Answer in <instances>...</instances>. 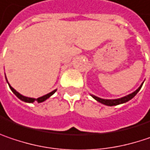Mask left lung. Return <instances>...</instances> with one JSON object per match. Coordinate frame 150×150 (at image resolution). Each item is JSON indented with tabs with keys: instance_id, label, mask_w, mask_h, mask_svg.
<instances>
[{
	"instance_id": "left-lung-1",
	"label": "left lung",
	"mask_w": 150,
	"mask_h": 150,
	"mask_svg": "<svg viewBox=\"0 0 150 150\" xmlns=\"http://www.w3.org/2000/svg\"><path fill=\"white\" fill-rule=\"evenodd\" d=\"M144 82V81H143ZM143 82L141 84V86L138 88L137 89L136 91H134L133 93H129L128 95H126V96H125V97H122V98H119V99H114V100H105V99H101V98H99V97H97V96H95V95H93V94H91V96L94 99V100H96L98 102L101 103L103 105H108V106H113V105H120V104H124V103H126L127 101H129L132 98H134L135 97V95L140 91V89L142 88V86H143Z\"/></svg>"
}]
</instances>
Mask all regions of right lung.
Instances as JSON below:
<instances>
[{"instance_id": "obj_1", "label": "right lung", "mask_w": 150, "mask_h": 150, "mask_svg": "<svg viewBox=\"0 0 150 150\" xmlns=\"http://www.w3.org/2000/svg\"><path fill=\"white\" fill-rule=\"evenodd\" d=\"M6 76V75H5ZM7 79V78H6ZM7 84H8V86H9V88L10 89L12 90V92L21 100L22 101H24V102H26V103H33L34 101H38V103H41V102H44V101H45L47 99H49L51 95H53L55 93H56V91H57V89L56 90H53L52 92H50V93H49L47 94H45V95H44V96H42V97H39V98H38V99H34V98H29V97H25V96H24V95H22L20 93H18L15 89L13 88H12L11 86H10V84L8 83V81H7Z\"/></svg>"}]
</instances>
